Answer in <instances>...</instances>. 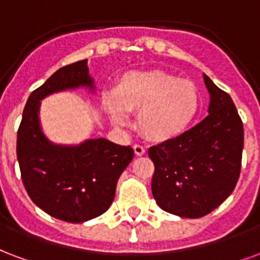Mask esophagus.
Here are the masks:
<instances>
[{"instance_id":"esophagus-1","label":"esophagus","mask_w":260,"mask_h":260,"mask_svg":"<svg viewBox=\"0 0 260 260\" xmlns=\"http://www.w3.org/2000/svg\"><path fill=\"white\" fill-rule=\"evenodd\" d=\"M134 150H135V154L136 155H143L146 153V149L143 146L140 145H135L134 146Z\"/></svg>"}]
</instances>
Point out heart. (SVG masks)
I'll list each match as a JSON object with an SVG mask.
<instances>
[{
  "mask_svg": "<svg viewBox=\"0 0 260 260\" xmlns=\"http://www.w3.org/2000/svg\"><path fill=\"white\" fill-rule=\"evenodd\" d=\"M111 120L125 125L126 113H136V128L150 142L164 143L189 129L201 106L197 85L164 70L128 71L106 96Z\"/></svg>",
  "mask_w": 260,
  "mask_h": 260,
  "instance_id": "heart-1",
  "label": "heart"
}]
</instances>
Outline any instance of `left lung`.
Instances as JSON below:
<instances>
[{
  "instance_id": "left-lung-1",
  "label": "left lung",
  "mask_w": 260,
  "mask_h": 260,
  "mask_svg": "<svg viewBox=\"0 0 260 260\" xmlns=\"http://www.w3.org/2000/svg\"><path fill=\"white\" fill-rule=\"evenodd\" d=\"M209 114L176 139L149 149L151 191L161 209L201 218L233 193L241 171L244 128L232 98L204 74Z\"/></svg>"
}]
</instances>
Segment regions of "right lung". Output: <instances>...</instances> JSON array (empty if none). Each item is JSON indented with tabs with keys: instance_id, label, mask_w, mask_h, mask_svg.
<instances>
[{
	"instance_id": "right-lung-1",
	"label": "right lung",
	"mask_w": 260,
	"mask_h": 260,
	"mask_svg": "<svg viewBox=\"0 0 260 260\" xmlns=\"http://www.w3.org/2000/svg\"><path fill=\"white\" fill-rule=\"evenodd\" d=\"M95 89L86 60L59 69L31 92L17 131L16 154L26 191L37 207L64 222L82 223L110 208L117 182L134 158L131 146L103 138L81 145L52 143L40 124L41 101L55 92Z\"/></svg>"
}]
</instances>
